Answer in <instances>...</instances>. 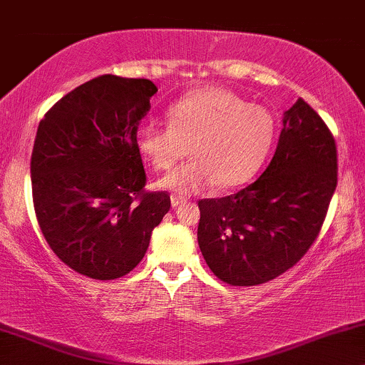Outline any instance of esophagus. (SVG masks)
Segmentation results:
<instances>
[{
  "label": "esophagus",
  "instance_id": "esophagus-1",
  "mask_svg": "<svg viewBox=\"0 0 365 365\" xmlns=\"http://www.w3.org/2000/svg\"><path fill=\"white\" fill-rule=\"evenodd\" d=\"M182 203H186V200H184V197L175 196V195L170 196V205H173V208H178V206H181Z\"/></svg>",
  "mask_w": 365,
  "mask_h": 365
}]
</instances>
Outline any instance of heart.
<instances>
[{
  "label": "heart",
  "mask_w": 365,
  "mask_h": 365,
  "mask_svg": "<svg viewBox=\"0 0 365 365\" xmlns=\"http://www.w3.org/2000/svg\"><path fill=\"white\" fill-rule=\"evenodd\" d=\"M169 125L147 121L135 142L154 169L168 170L190 145L191 160L157 181L160 190L196 195L210 187H235L257 173L271 148L274 118L264 106L245 103L217 86L195 89L168 110Z\"/></svg>",
  "instance_id": "obj_1"
}]
</instances>
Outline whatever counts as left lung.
I'll list each match as a JSON object with an SVG mask.
<instances>
[{
    "instance_id": "obj_1",
    "label": "left lung",
    "mask_w": 365,
    "mask_h": 365,
    "mask_svg": "<svg viewBox=\"0 0 365 365\" xmlns=\"http://www.w3.org/2000/svg\"><path fill=\"white\" fill-rule=\"evenodd\" d=\"M335 187V140L299 98L284 111L276 152L257 181L197 203V244L208 267L232 286L281 276L318 237Z\"/></svg>"
}]
</instances>
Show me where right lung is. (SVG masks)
Returning a JSON list of instances; mask_svg holds the SVG:
<instances>
[{
	"label": "right lung",
	"instance_id": "1",
	"mask_svg": "<svg viewBox=\"0 0 365 365\" xmlns=\"http://www.w3.org/2000/svg\"><path fill=\"white\" fill-rule=\"evenodd\" d=\"M157 86L103 74L61 98L40 121L30 174L40 230L76 272L110 281L137 267L170 208L145 192L135 142Z\"/></svg>",
	"mask_w": 365,
	"mask_h": 365
}]
</instances>
